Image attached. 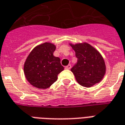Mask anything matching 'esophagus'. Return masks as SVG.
Instances as JSON below:
<instances>
[{
	"instance_id": "obj_1",
	"label": "esophagus",
	"mask_w": 125,
	"mask_h": 125,
	"mask_svg": "<svg viewBox=\"0 0 125 125\" xmlns=\"http://www.w3.org/2000/svg\"><path fill=\"white\" fill-rule=\"evenodd\" d=\"M70 68H71L70 64H69V65H68L67 66H65V69H66V70H70Z\"/></svg>"
}]
</instances>
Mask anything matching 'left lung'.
<instances>
[{"mask_svg":"<svg viewBox=\"0 0 125 125\" xmlns=\"http://www.w3.org/2000/svg\"><path fill=\"white\" fill-rule=\"evenodd\" d=\"M70 45L76 52L78 60L71 71L78 84L90 88L100 82L106 72L104 61L100 53L86 43Z\"/></svg>","mask_w":125,"mask_h":125,"instance_id":"8db88e82","label":"left lung"}]
</instances>
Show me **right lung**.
I'll return each instance as SVG.
<instances>
[{"label":"right lung","instance_id":"right-lung-1","mask_svg":"<svg viewBox=\"0 0 125 125\" xmlns=\"http://www.w3.org/2000/svg\"><path fill=\"white\" fill-rule=\"evenodd\" d=\"M55 50L53 44L44 43L35 47L29 53L24 64V73L32 86L41 89L47 88L63 70L60 58L53 55Z\"/></svg>","mask_w":125,"mask_h":125}]
</instances>
